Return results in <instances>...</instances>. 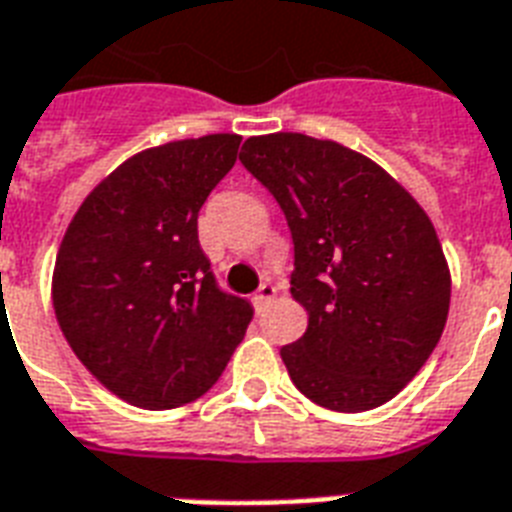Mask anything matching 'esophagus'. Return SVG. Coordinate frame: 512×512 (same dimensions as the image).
<instances>
[{"label":"esophagus","instance_id":"1","mask_svg":"<svg viewBox=\"0 0 512 512\" xmlns=\"http://www.w3.org/2000/svg\"><path fill=\"white\" fill-rule=\"evenodd\" d=\"M273 297H276V287H273L271 281H265V284H260L255 297H252V303H255V308L260 311V308H265V305H271Z\"/></svg>","mask_w":512,"mask_h":512}]
</instances>
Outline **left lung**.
I'll return each mask as SVG.
<instances>
[{"mask_svg": "<svg viewBox=\"0 0 512 512\" xmlns=\"http://www.w3.org/2000/svg\"><path fill=\"white\" fill-rule=\"evenodd\" d=\"M241 164L279 201L308 329L281 348L297 390L332 412L385 404L444 332L452 279L425 209L380 164L300 132L249 138Z\"/></svg>", "mask_w": 512, "mask_h": 512, "instance_id": "left-lung-1", "label": "left lung"}]
</instances>
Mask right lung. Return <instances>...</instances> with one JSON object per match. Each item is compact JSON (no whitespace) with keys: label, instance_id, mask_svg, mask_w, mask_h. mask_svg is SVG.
<instances>
[{"label":"right lung","instance_id":"1","mask_svg":"<svg viewBox=\"0 0 512 512\" xmlns=\"http://www.w3.org/2000/svg\"><path fill=\"white\" fill-rule=\"evenodd\" d=\"M239 135H204L119 164L68 225L52 308L76 358L114 396L175 409L204 396L252 321L217 287L199 209L228 175Z\"/></svg>","mask_w":512,"mask_h":512}]
</instances>
